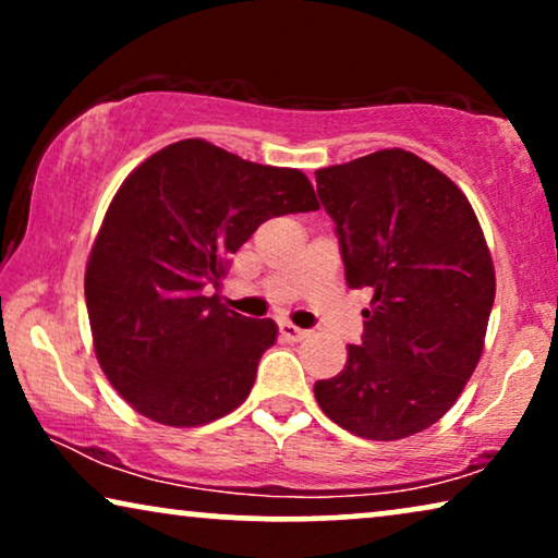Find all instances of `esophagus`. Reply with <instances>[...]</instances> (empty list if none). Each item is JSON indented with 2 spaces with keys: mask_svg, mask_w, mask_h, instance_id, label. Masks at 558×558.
Here are the masks:
<instances>
[{
  "mask_svg": "<svg viewBox=\"0 0 558 558\" xmlns=\"http://www.w3.org/2000/svg\"><path fill=\"white\" fill-rule=\"evenodd\" d=\"M279 332H281V338L292 340V342H302V340L310 338V330H302V327H296L292 323H281Z\"/></svg>",
  "mask_w": 558,
  "mask_h": 558,
  "instance_id": "1",
  "label": "esophagus"
}]
</instances>
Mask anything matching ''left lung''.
Instances as JSON below:
<instances>
[{"mask_svg":"<svg viewBox=\"0 0 558 558\" xmlns=\"http://www.w3.org/2000/svg\"><path fill=\"white\" fill-rule=\"evenodd\" d=\"M315 180L348 287L373 292L361 345L315 399L355 437H411L447 414L483 353L495 302L483 228L462 190L411 151H373Z\"/></svg>","mask_w":558,"mask_h":558,"instance_id":"1","label":"left lung"}]
</instances>
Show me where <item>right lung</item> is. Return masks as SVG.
Here are the masks:
<instances>
[{
    "instance_id": "right-lung-1",
    "label": "right lung",
    "mask_w": 558,
    "mask_h": 558,
    "mask_svg": "<svg viewBox=\"0 0 558 558\" xmlns=\"http://www.w3.org/2000/svg\"><path fill=\"white\" fill-rule=\"evenodd\" d=\"M317 208L300 170L246 162L203 140L144 159L113 195L86 266L96 357L121 399L167 426L239 409L277 325L203 289L220 284L264 220Z\"/></svg>"
}]
</instances>
